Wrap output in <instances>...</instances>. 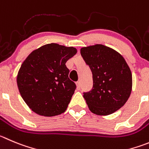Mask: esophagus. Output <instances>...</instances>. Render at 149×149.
<instances>
[{
	"mask_svg": "<svg viewBox=\"0 0 149 149\" xmlns=\"http://www.w3.org/2000/svg\"><path fill=\"white\" fill-rule=\"evenodd\" d=\"M76 86H77V88L79 90V89L81 88V82L80 81H77L76 82Z\"/></svg>",
	"mask_w": 149,
	"mask_h": 149,
	"instance_id": "esophagus-1",
	"label": "esophagus"
}]
</instances>
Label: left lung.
Masks as SVG:
<instances>
[{
  "label": "left lung",
  "instance_id": "obj_1",
  "mask_svg": "<svg viewBox=\"0 0 149 149\" xmlns=\"http://www.w3.org/2000/svg\"><path fill=\"white\" fill-rule=\"evenodd\" d=\"M93 79L90 91L84 93L89 109L98 115L118 110L130 96L132 76L124 58L112 48L97 44L81 48Z\"/></svg>",
  "mask_w": 149,
  "mask_h": 149
}]
</instances>
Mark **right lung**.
Wrapping results in <instances>:
<instances>
[{"label": "right lung", "instance_id": "obj_1", "mask_svg": "<svg viewBox=\"0 0 149 149\" xmlns=\"http://www.w3.org/2000/svg\"><path fill=\"white\" fill-rule=\"evenodd\" d=\"M73 47L51 43L31 53L18 72L17 83L31 110L46 117L63 113L76 85L69 77L67 61L76 54Z\"/></svg>", "mask_w": 149, "mask_h": 149}]
</instances>
